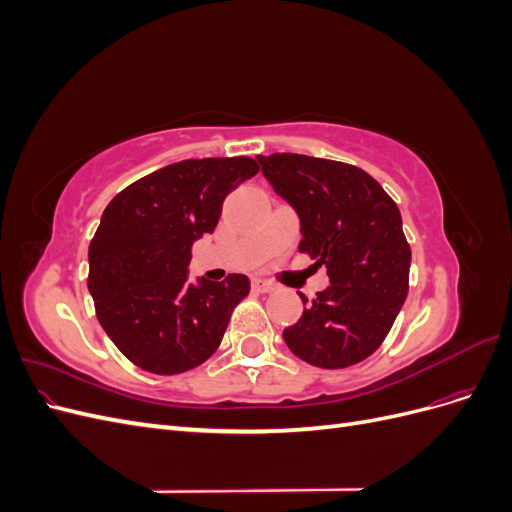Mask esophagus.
<instances>
[{"label":"esophagus","instance_id":"1","mask_svg":"<svg viewBox=\"0 0 512 512\" xmlns=\"http://www.w3.org/2000/svg\"><path fill=\"white\" fill-rule=\"evenodd\" d=\"M252 288L258 290V292H273V290H275V286H273L271 282L260 280V277H254V280H252Z\"/></svg>","mask_w":512,"mask_h":512}]
</instances>
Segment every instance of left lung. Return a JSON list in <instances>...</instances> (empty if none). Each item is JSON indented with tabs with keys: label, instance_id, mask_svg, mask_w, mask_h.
Here are the masks:
<instances>
[{
	"label": "left lung",
	"instance_id": "1",
	"mask_svg": "<svg viewBox=\"0 0 512 512\" xmlns=\"http://www.w3.org/2000/svg\"><path fill=\"white\" fill-rule=\"evenodd\" d=\"M262 175L301 220L299 252L327 267L331 286L284 329L288 348L309 365L342 369L374 354L408 297L410 245L393 198L352 164L273 153Z\"/></svg>",
	"mask_w": 512,
	"mask_h": 512
}]
</instances>
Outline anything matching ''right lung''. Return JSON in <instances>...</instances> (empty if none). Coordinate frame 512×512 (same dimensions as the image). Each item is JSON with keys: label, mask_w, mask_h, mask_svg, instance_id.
Returning <instances> with one entry per match:
<instances>
[{"label": "right lung", "mask_w": 512, "mask_h": 512, "mask_svg": "<svg viewBox=\"0 0 512 512\" xmlns=\"http://www.w3.org/2000/svg\"><path fill=\"white\" fill-rule=\"evenodd\" d=\"M258 173L252 158L168 164L121 190L89 243L87 286L106 335L136 367L173 376L218 350L250 280L188 284L192 245L215 230L224 198Z\"/></svg>", "instance_id": "right-lung-1"}]
</instances>
